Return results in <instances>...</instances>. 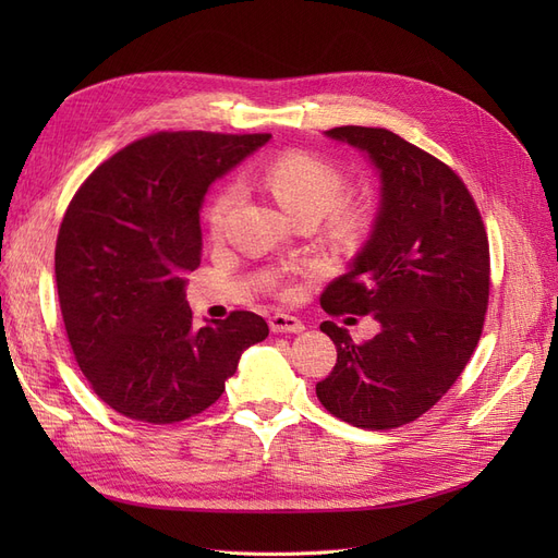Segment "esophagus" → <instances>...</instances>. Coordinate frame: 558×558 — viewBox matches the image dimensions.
<instances>
[{
    "instance_id": "obj_1",
    "label": "esophagus",
    "mask_w": 558,
    "mask_h": 558,
    "mask_svg": "<svg viewBox=\"0 0 558 558\" xmlns=\"http://www.w3.org/2000/svg\"><path fill=\"white\" fill-rule=\"evenodd\" d=\"M269 330L272 332H302L305 330V324L298 316H289V314H275L269 318Z\"/></svg>"
}]
</instances>
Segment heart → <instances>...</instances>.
<instances>
[{"instance_id": "1", "label": "heart", "mask_w": 558, "mask_h": 558, "mask_svg": "<svg viewBox=\"0 0 558 558\" xmlns=\"http://www.w3.org/2000/svg\"><path fill=\"white\" fill-rule=\"evenodd\" d=\"M260 179L269 189V193L279 199V205L291 216H324L340 202L344 191L342 172L328 160L305 154V150H286V154L275 156L260 170ZM240 183H228L216 193L207 209V221L211 232L223 230L228 216L240 202ZM337 218L353 221L356 211L340 209L337 211Z\"/></svg>"}]
</instances>
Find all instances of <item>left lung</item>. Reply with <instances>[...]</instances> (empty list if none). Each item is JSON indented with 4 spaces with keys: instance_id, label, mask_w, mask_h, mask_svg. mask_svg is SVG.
Here are the masks:
<instances>
[{
    "instance_id": "left-lung-1",
    "label": "left lung",
    "mask_w": 558,
    "mask_h": 558,
    "mask_svg": "<svg viewBox=\"0 0 558 558\" xmlns=\"http://www.w3.org/2000/svg\"><path fill=\"white\" fill-rule=\"evenodd\" d=\"M326 134L369 156L381 207L367 244L328 283L320 307L330 316L373 314L381 330L359 344L324 320L337 363L316 396L351 426L398 428L449 391L480 342L492 281L486 230L461 177L396 132L342 125Z\"/></svg>"
}]
</instances>
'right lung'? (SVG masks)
Masks as SVG:
<instances>
[{
    "instance_id": "1",
    "label": "right lung",
    "mask_w": 558,
    "mask_h": 558,
    "mask_svg": "<svg viewBox=\"0 0 558 558\" xmlns=\"http://www.w3.org/2000/svg\"><path fill=\"white\" fill-rule=\"evenodd\" d=\"M269 134L156 132L81 183L56 244L66 337L83 377L111 410L177 424L223 396L265 318L230 312L197 328L185 272L199 265V207L209 183Z\"/></svg>"
}]
</instances>
